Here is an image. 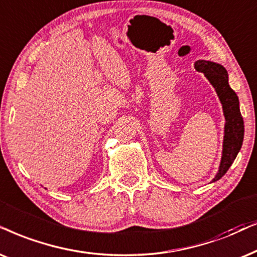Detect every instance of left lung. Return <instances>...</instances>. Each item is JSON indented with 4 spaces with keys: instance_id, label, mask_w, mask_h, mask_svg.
Here are the masks:
<instances>
[{
    "instance_id": "8db88e82",
    "label": "left lung",
    "mask_w": 257,
    "mask_h": 257,
    "mask_svg": "<svg viewBox=\"0 0 257 257\" xmlns=\"http://www.w3.org/2000/svg\"><path fill=\"white\" fill-rule=\"evenodd\" d=\"M195 67L199 72L204 73L210 84L214 86L222 104L223 114L225 118L221 164L217 175L212 179V182H216L225 175L241 150L243 137H244V124L239 111L238 96L229 86L226 69L219 63L205 61V60L196 61Z\"/></svg>"
}]
</instances>
